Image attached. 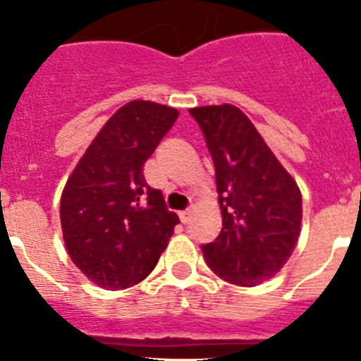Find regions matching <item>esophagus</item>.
Segmentation results:
<instances>
[{
  "label": "esophagus",
  "mask_w": 361,
  "mask_h": 361,
  "mask_svg": "<svg viewBox=\"0 0 361 361\" xmlns=\"http://www.w3.org/2000/svg\"><path fill=\"white\" fill-rule=\"evenodd\" d=\"M178 216H180V220H183L184 224H188V222H190V219H191V208L180 212V213H178Z\"/></svg>",
  "instance_id": "obj_1"
}]
</instances>
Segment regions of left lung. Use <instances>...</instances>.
Instances as JSON below:
<instances>
[{
	"instance_id": "8db88e82",
	"label": "left lung",
	"mask_w": 361,
	"mask_h": 361,
	"mask_svg": "<svg viewBox=\"0 0 361 361\" xmlns=\"http://www.w3.org/2000/svg\"><path fill=\"white\" fill-rule=\"evenodd\" d=\"M215 164L222 229L202 255L213 273L237 286L275 276L295 250L302 195L247 117L231 104L190 110Z\"/></svg>"
}]
</instances>
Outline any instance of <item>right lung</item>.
Returning a JSON list of instances; mask_svg holds the SVG:
<instances>
[{
    "instance_id": "1",
    "label": "right lung",
    "mask_w": 361,
    "mask_h": 361,
    "mask_svg": "<svg viewBox=\"0 0 361 361\" xmlns=\"http://www.w3.org/2000/svg\"><path fill=\"white\" fill-rule=\"evenodd\" d=\"M178 111L132 101L97 133L61 197V228L72 262L99 288H132L153 271L178 224L145 162Z\"/></svg>"
}]
</instances>
